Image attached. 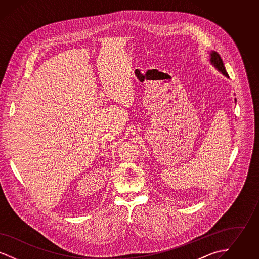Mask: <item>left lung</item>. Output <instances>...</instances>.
I'll list each match as a JSON object with an SVG mask.
<instances>
[{"mask_svg":"<svg viewBox=\"0 0 259 259\" xmlns=\"http://www.w3.org/2000/svg\"><path fill=\"white\" fill-rule=\"evenodd\" d=\"M210 63H211L220 72H222V74H224L225 76L228 77V74H227V72H226V70H225V67H224V64H223V61H222V57H221V55H220L218 52L212 51V52L210 53Z\"/></svg>","mask_w":259,"mask_h":259,"instance_id":"obj_1","label":"left lung"}]
</instances>
